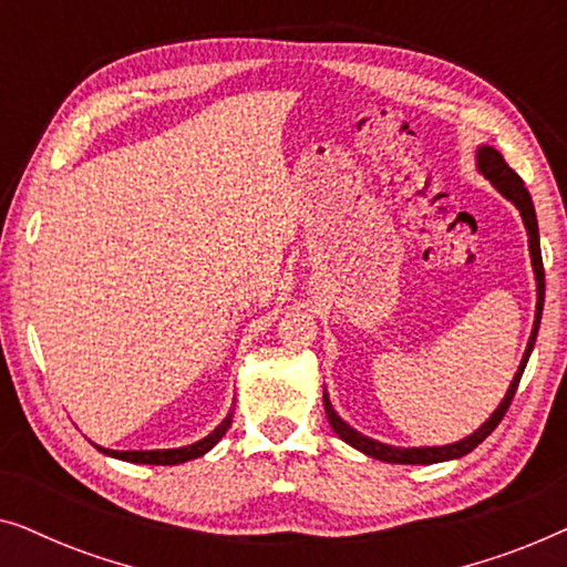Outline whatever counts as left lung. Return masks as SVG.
<instances>
[{"mask_svg": "<svg viewBox=\"0 0 567 567\" xmlns=\"http://www.w3.org/2000/svg\"><path fill=\"white\" fill-rule=\"evenodd\" d=\"M477 169L495 185V188H498L501 196H506L511 204L518 208V214H522V219H524V227H526V231H529V255H532L534 276H537V315H534L532 338H529V343H526L524 359H522V363H518V371H516L514 382H511V386H508L506 398L501 400V405L495 408V413L487 417V421L480 425V429L472 433V436L456 441V444L421 446V449H400V446L382 444V441H374V439L363 436V433H359L355 429H351V425H348L343 417H340L336 410H332L328 392H324L322 394L324 413H328V421L332 425V431H336L338 436L346 441V444L359 449V452H363L367 456H374V460H382V462H390V464H436V462H446V460H460V456L470 454L472 449H475L477 444H483V441L491 436L495 429H498V423L503 421V415H506L511 400H514V394L518 390V382H522L526 361H529V355H532L534 340H537L542 307H545V266H542L539 227H537V214H534L532 196H529V190L524 188L522 177H518L514 169L506 165V159H503L501 152L493 150V146H480V150H477Z\"/></svg>", "mask_w": 567, "mask_h": 567, "instance_id": "obj_1", "label": "left lung"}]
</instances>
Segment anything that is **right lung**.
<instances>
[{
    "label": "right lung",
    "mask_w": 567,
    "mask_h": 567,
    "mask_svg": "<svg viewBox=\"0 0 567 567\" xmlns=\"http://www.w3.org/2000/svg\"><path fill=\"white\" fill-rule=\"evenodd\" d=\"M231 413L235 410H229V415L224 417V421L216 425V429L208 433L206 439L196 441V444L190 446H181V449H157V452H115V449H103L97 446L100 452L107 454V456H115V460H123V462H136V464H183L188 460H196V456H204L208 449L216 446V441H219L227 429L231 425Z\"/></svg>",
    "instance_id": "obj_1"
}]
</instances>
